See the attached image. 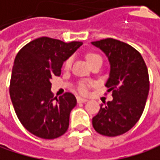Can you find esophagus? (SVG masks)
Masks as SVG:
<instances>
[{
	"label": "esophagus",
	"mask_w": 160,
	"mask_h": 160,
	"mask_svg": "<svg viewBox=\"0 0 160 160\" xmlns=\"http://www.w3.org/2000/svg\"><path fill=\"white\" fill-rule=\"evenodd\" d=\"M77 101H78V103H85V102H87L88 100H87L86 98H81V97H78V98H77Z\"/></svg>",
	"instance_id": "1"
}]
</instances>
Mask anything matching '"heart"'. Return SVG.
<instances>
[{
    "instance_id": "b5f03b06",
    "label": "heart",
    "mask_w": 160,
    "mask_h": 160,
    "mask_svg": "<svg viewBox=\"0 0 160 160\" xmlns=\"http://www.w3.org/2000/svg\"><path fill=\"white\" fill-rule=\"evenodd\" d=\"M85 59H86V61L88 62L89 64H91V63H93V62H98V61L102 62L101 56H100L98 53L94 52V51H88V52L85 54ZM71 62H72L71 58L66 59V60L64 61V62H63V68H64V69H69V67H70V65H71ZM88 86H89V85H88L87 83H83V82H82V83H79V84H78V89L79 93L85 94V93L87 92V90H88Z\"/></svg>"
}]
</instances>
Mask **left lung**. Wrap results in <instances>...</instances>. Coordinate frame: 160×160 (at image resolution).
Wrapping results in <instances>:
<instances>
[{"label":"left lung","instance_id":"left-lung-1","mask_svg":"<svg viewBox=\"0 0 160 160\" xmlns=\"http://www.w3.org/2000/svg\"><path fill=\"white\" fill-rule=\"evenodd\" d=\"M92 44L109 59L111 72L105 86L113 98L100 106L93 127L101 135L119 136L131 129L143 112L149 93L147 66L141 53L127 43L107 38Z\"/></svg>","mask_w":160,"mask_h":160}]
</instances>
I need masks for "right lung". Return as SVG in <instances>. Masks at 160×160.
<instances>
[{
  "label": "right lung",
  "instance_id": "add662e5",
  "mask_svg": "<svg viewBox=\"0 0 160 160\" xmlns=\"http://www.w3.org/2000/svg\"><path fill=\"white\" fill-rule=\"evenodd\" d=\"M82 45L78 41L64 43L43 36L18 52L9 93L18 120L32 134L50 140L68 129L69 115L77 99L71 93L53 98L50 79L61 75L63 62Z\"/></svg>",
  "mask_w": 160,
  "mask_h": 160
}]
</instances>
